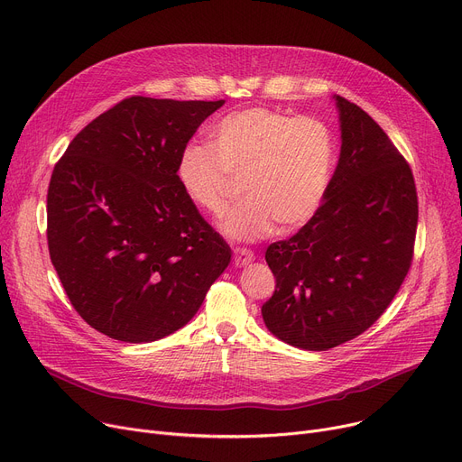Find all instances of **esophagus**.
Listing matches in <instances>:
<instances>
[{
  "instance_id": "obj_1",
  "label": "esophagus",
  "mask_w": 462,
  "mask_h": 462,
  "mask_svg": "<svg viewBox=\"0 0 462 462\" xmlns=\"http://www.w3.org/2000/svg\"><path fill=\"white\" fill-rule=\"evenodd\" d=\"M253 260H254V253H253V251L243 249V247H236V249H234V263H236L237 267L249 265Z\"/></svg>"
}]
</instances>
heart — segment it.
Instances as JSON below:
<instances>
[{
  "label": "heart",
  "mask_w": 462,
  "mask_h": 462,
  "mask_svg": "<svg viewBox=\"0 0 462 462\" xmlns=\"http://www.w3.org/2000/svg\"><path fill=\"white\" fill-rule=\"evenodd\" d=\"M211 146L188 143L176 162V180L189 202L221 217L236 193L245 199L223 223L228 237L254 241L276 225L291 232L321 206L336 162V139L321 118L247 107L209 128Z\"/></svg>",
  "instance_id": "obj_1"
}]
</instances>
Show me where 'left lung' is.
Segmentation results:
<instances>
[{
	"label": "left lung",
	"instance_id": "left-lung-1",
	"mask_svg": "<svg viewBox=\"0 0 462 462\" xmlns=\"http://www.w3.org/2000/svg\"><path fill=\"white\" fill-rule=\"evenodd\" d=\"M342 152L314 217L274 241L276 279L262 306L282 342L327 351L370 328L402 288L414 256L418 195L411 165L377 122L336 97Z\"/></svg>",
	"mask_w": 462,
	"mask_h": 462
}]
</instances>
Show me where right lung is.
<instances>
[{
    "label": "right lung",
    "mask_w": 462,
    "mask_h": 462,
    "mask_svg": "<svg viewBox=\"0 0 462 462\" xmlns=\"http://www.w3.org/2000/svg\"><path fill=\"white\" fill-rule=\"evenodd\" d=\"M225 100L130 97L55 163L48 249L76 312L113 340L144 344L186 325L230 247L183 195L181 148Z\"/></svg>",
    "instance_id": "add662e5"
}]
</instances>
